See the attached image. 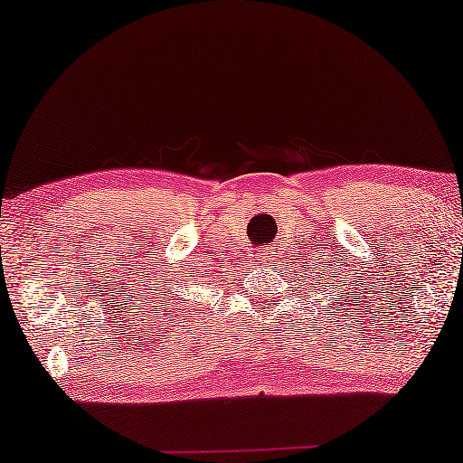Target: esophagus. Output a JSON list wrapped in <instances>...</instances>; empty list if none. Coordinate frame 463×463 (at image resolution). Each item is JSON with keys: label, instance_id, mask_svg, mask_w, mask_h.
<instances>
[{"label": "esophagus", "instance_id": "obj_1", "mask_svg": "<svg viewBox=\"0 0 463 463\" xmlns=\"http://www.w3.org/2000/svg\"><path fill=\"white\" fill-rule=\"evenodd\" d=\"M271 261H274V252H271V246H268V249L257 252V263L261 265H269Z\"/></svg>", "mask_w": 463, "mask_h": 463}]
</instances>
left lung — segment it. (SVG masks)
I'll return each mask as SVG.
<instances>
[{
	"instance_id": "8db88e82",
	"label": "left lung",
	"mask_w": 463,
	"mask_h": 463,
	"mask_svg": "<svg viewBox=\"0 0 463 463\" xmlns=\"http://www.w3.org/2000/svg\"><path fill=\"white\" fill-rule=\"evenodd\" d=\"M333 274H335V271H333ZM322 276H325V269H322ZM328 284V288H331V293H333V287H335V293H337V284H341V288H344V282H337V278H335V282H326ZM354 284V282H352ZM331 293H328V290H326V295H328V299H331L333 301V295ZM339 299H341V293H339ZM331 306H333V303H331ZM335 306H337V303H335Z\"/></svg>"
}]
</instances>
